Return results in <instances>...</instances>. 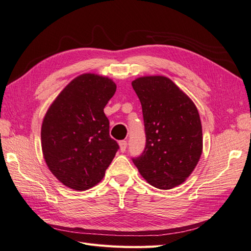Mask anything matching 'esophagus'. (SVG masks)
I'll list each match as a JSON object with an SVG mask.
<instances>
[{"label": "esophagus", "instance_id": "esophagus-1", "mask_svg": "<svg viewBox=\"0 0 251 251\" xmlns=\"http://www.w3.org/2000/svg\"><path fill=\"white\" fill-rule=\"evenodd\" d=\"M119 146H120L121 152H125L126 150V146H127L126 141H120V142H119Z\"/></svg>", "mask_w": 251, "mask_h": 251}]
</instances>
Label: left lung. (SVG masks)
<instances>
[{
  "instance_id": "1",
  "label": "left lung",
  "mask_w": 251,
  "mask_h": 251,
  "mask_svg": "<svg viewBox=\"0 0 251 251\" xmlns=\"http://www.w3.org/2000/svg\"><path fill=\"white\" fill-rule=\"evenodd\" d=\"M143 110L146 145L133 162L150 185L168 190L186 180L202 154V125L196 105L164 76L132 81Z\"/></svg>"
}]
</instances>
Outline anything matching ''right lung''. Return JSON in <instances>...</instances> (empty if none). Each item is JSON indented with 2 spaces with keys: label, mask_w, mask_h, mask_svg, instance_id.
<instances>
[{
  "label": "right lung",
  "mask_w": 251,
  "mask_h": 251,
  "mask_svg": "<svg viewBox=\"0 0 251 251\" xmlns=\"http://www.w3.org/2000/svg\"><path fill=\"white\" fill-rule=\"evenodd\" d=\"M115 82L82 74L66 86L46 113L42 149L49 170L66 187L87 190L102 180L119 145L109 136L104 107Z\"/></svg>",
  "instance_id": "1"
}]
</instances>
